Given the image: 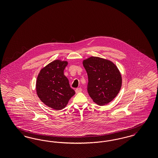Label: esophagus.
Listing matches in <instances>:
<instances>
[{
  "mask_svg": "<svg viewBox=\"0 0 158 158\" xmlns=\"http://www.w3.org/2000/svg\"><path fill=\"white\" fill-rule=\"evenodd\" d=\"M82 90L81 88H77V89H76V94H78V93H79V92H81Z\"/></svg>",
  "mask_w": 158,
  "mask_h": 158,
  "instance_id": "1",
  "label": "esophagus"
}]
</instances>
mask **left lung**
Here are the masks:
<instances>
[{
	"instance_id": "left-lung-1",
	"label": "left lung",
	"mask_w": 158,
	"mask_h": 158,
	"mask_svg": "<svg viewBox=\"0 0 158 158\" xmlns=\"http://www.w3.org/2000/svg\"><path fill=\"white\" fill-rule=\"evenodd\" d=\"M88 76V91L97 105L103 106L117 97L122 85V77L117 66L111 60L91 56L83 60Z\"/></svg>"
}]
</instances>
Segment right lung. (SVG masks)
<instances>
[{
  "instance_id": "right-lung-1",
  "label": "right lung",
  "mask_w": 158,
  "mask_h": 158,
  "mask_svg": "<svg viewBox=\"0 0 158 158\" xmlns=\"http://www.w3.org/2000/svg\"><path fill=\"white\" fill-rule=\"evenodd\" d=\"M68 61L55 60L42 68L36 81L38 98L48 107L55 110L64 108L75 92L70 86L64 70Z\"/></svg>"
}]
</instances>
